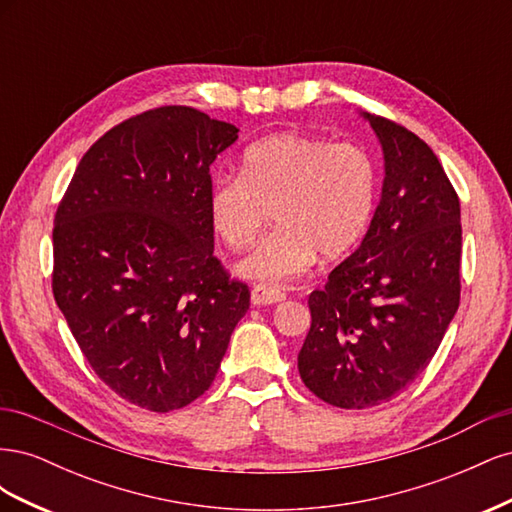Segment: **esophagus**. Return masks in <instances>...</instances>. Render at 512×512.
Returning a JSON list of instances; mask_svg holds the SVG:
<instances>
[{
    "mask_svg": "<svg viewBox=\"0 0 512 512\" xmlns=\"http://www.w3.org/2000/svg\"><path fill=\"white\" fill-rule=\"evenodd\" d=\"M286 299V294L280 288H273V286H254L252 290V303L254 305H273V303H280Z\"/></svg>",
    "mask_w": 512,
    "mask_h": 512,
    "instance_id": "esophagus-1",
    "label": "esophagus"
}]
</instances>
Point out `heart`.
<instances>
[{
    "instance_id": "obj_1",
    "label": "heart",
    "mask_w": 512,
    "mask_h": 512,
    "mask_svg": "<svg viewBox=\"0 0 512 512\" xmlns=\"http://www.w3.org/2000/svg\"><path fill=\"white\" fill-rule=\"evenodd\" d=\"M378 170L356 143L280 132L245 149L241 175L215 177L209 222L232 252L250 247L271 220L277 228L241 260L247 280L284 284L322 258L359 243L374 218Z\"/></svg>"
}]
</instances>
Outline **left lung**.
Returning a JSON list of instances; mask_svg holds the SVG:
<instances>
[{
	"instance_id": "left-lung-1",
	"label": "left lung",
	"mask_w": 512,
	"mask_h": 512,
	"mask_svg": "<svg viewBox=\"0 0 512 512\" xmlns=\"http://www.w3.org/2000/svg\"><path fill=\"white\" fill-rule=\"evenodd\" d=\"M384 153L382 196L359 250L309 294L299 374L322 401L380 406L436 354L459 307L461 209L440 160L416 134L363 113Z\"/></svg>"
}]
</instances>
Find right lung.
<instances>
[{"label":"right lung","instance_id":"right-lung-1","mask_svg":"<svg viewBox=\"0 0 512 512\" xmlns=\"http://www.w3.org/2000/svg\"><path fill=\"white\" fill-rule=\"evenodd\" d=\"M237 132L190 106L130 117L89 147L55 213L61 314L108 389L151 412L209 389L250 309L209 222V166Z\"/></svg>","mask_w":512,"mask_h":512}]
</instances>
